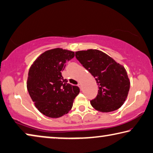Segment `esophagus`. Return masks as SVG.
<instances>
[{
  "instance_id": "1",
  "label": "esophagus",
  "mask_w": 153,
  "mask_h": 153,
  "mask_svg": "<svg viewBox=\"0 0 153 153\" xmlns=\"http://www.w3.org/2000/svg\"><path fill=\"white\" fill-rule=\"evenodd\" d=\"M78 87H79V88H80V89H82V85H81V84H80V83H79L78 84Z\"/></svg>"
}]
</instances>
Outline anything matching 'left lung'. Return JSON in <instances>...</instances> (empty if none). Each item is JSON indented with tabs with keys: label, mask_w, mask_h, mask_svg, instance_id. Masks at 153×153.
<instances>
[{
	"label": "left lung",
	"mask_w": 153,
	"mask_h": 153,
	"mask_svg": "<svg viewBox=\"0 0 153 153\" xmlns=\"http://www.w3.org/2000/svg\"><path fill=\"white\" fill-rule=\"evenodd\" d=\"M75 56L93 75L99 86L97 97L90 102L91 106L102 112L119 109L127 99L130 87L124 66L97 49L78 51Z\"/></svg>",
	"instance_id": "1"
}]
</instances>
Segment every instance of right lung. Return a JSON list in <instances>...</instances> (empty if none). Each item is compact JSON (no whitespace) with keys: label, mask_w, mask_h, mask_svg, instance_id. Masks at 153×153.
<instances>
[{"label":"right lung","mask_w":153,"mask_h":153,"mask_svg":"<svg viewBox=\"0 0 153 153\" xmlns=\"http://www.w3.org/2000/svg\"><path fill=\"white\" fill-rule=\"evenodd\" d=\"M74 52L62 48L47 50L35 59L29 69L27 89L39 112L50 118H59L71 111L78 87L67 83L62 72Z\"/></svg>","instance_id":"obj_1"}]
</instances>
